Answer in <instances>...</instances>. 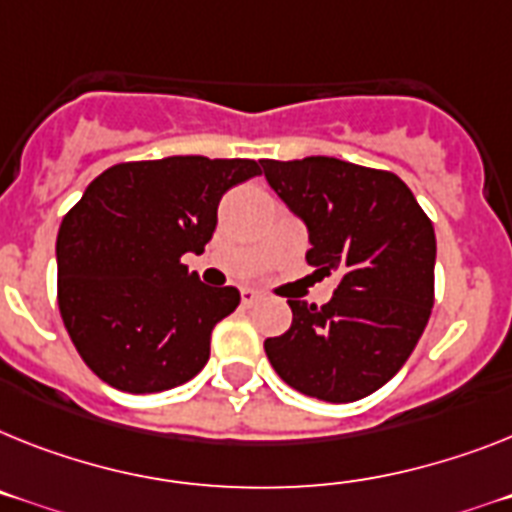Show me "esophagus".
<instances>
[{
  "instance_id": "1",
  "label": "esophagus",
  "mask_w": 512,
  "mask_h": 512,
  "mask_svg": "<svg viewBox=\"0 0 512 512\" xmlns=\"http://www.w3.org/2000/svg\"><path fill=\"white\" fill-rule=\"evenodd\" d=\"M257 299H260V294H257L255 289H242V304H244V307H252Z\"/></svg>"
}]
</instances>
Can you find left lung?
Here are the masks:
<instances>
[{
    "instance_id": "8db88e82",
    "label": "left lung",
    "mask_w": 512,
    "mask_h": 512,
    "mask_svg": "<svg viewBox=\"0 0 512 512\" xmlns=\"http://www.w3.org/2000/svg\"><path fill=\"white\" fill-rule=\"evenodd\" d=\"M265 179L307 223V263L338 273L328 304L289 299L291 328L265 341L286 385L328 403L382 388L406 364L435 304V226L393 171L341 158H265Z\"/></svg>"
}]
</instances>
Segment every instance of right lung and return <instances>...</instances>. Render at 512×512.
Instances as JSON below:
<instances>
[{
    "label": "right lung",
    "instance_id": "obj_1",
    "mask_svg": "<svg viewBox=\"0 0 512 512\" xmlns=\"http://www.w3.org/2000/svg\"><path fill=\"white\" fill-rule=\"evenodd\" d=\"M263 174L249 158L171 156L103 171L57 234V302L90 372L124 393H161L205 367L239 304L182 263L216 231L221 197Z\"/></svg>",
    "mask_w": 512,
    "mask_h": 512
}]
</instances>
